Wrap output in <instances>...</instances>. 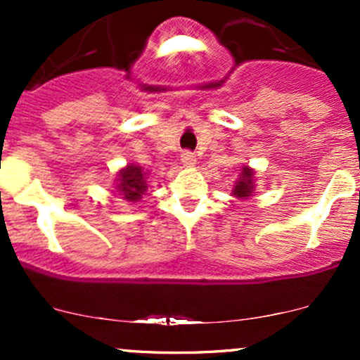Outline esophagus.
<instances>
[{
    "label": "esophagus",
    "instance_id": "34e87169",
    "mask_svg": "<svg viewBox=\"0 0 360 360\" xmlns=\"http://www.w3.org/2000/svg\"><path fill=\"white\" fill-rule=\"evenodd\" d=\"M181 162H183L184 167H195V163H197V157H195L191 151H184V153L181 155Z\"/></svg>",
    "mask_w": 360,
    "mask_h": 360
}]
</instances>
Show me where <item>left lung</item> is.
Here are the masks:
<instances>
[{
	"label": "left lung",
	"instance_id": "left-lung-1",
	"mask_svg": "<svg viewBox=\"0 0 360 360\" xmlns=\"http://www.w3.org/2000/svg\"><path fill=\"white\" fill-rule=\"evenodd\" d=\"M254 177H256V170L250 169L249 165H242L240 172H238L237 181L233 184V190H231V195L240 200H248L254 195V190H256V184H254Z\"/></svg>",
	"mask_w": 360,
	"mask_h": 360
}]
</instances>
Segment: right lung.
Segmentation results:
<instances>
[{
  "label": "right lung",
  "instance_id": "obj_1",
  "mask_svg": "<svg viewBox=\"0 0 360 360\" xmlns=\"http://www.w3.org/2000/svg\"><path fill=\"white\" fill-rule=\"evenodd\" d=\"M148 176L150 172L141 165L127 163L123 169L118 170L115 179V193L120 195L123 200L137 203L148 191Z\"/></svg>",
  "mask_w": 360,
  "mask_h": 360
}]
</instances>
